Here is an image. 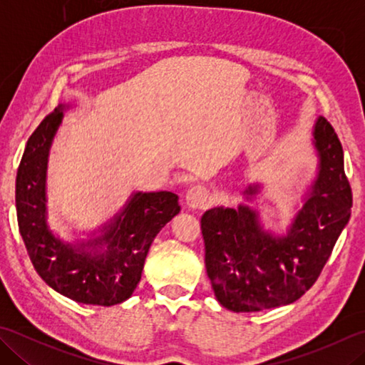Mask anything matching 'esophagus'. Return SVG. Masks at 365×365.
<instances>
[{"mask_svg": "<svg viewBox=\"0 0 365 365\" xmlns=\"http://www.w3.org/2000/svg\"><path fill=\"white\" fill-rule=\"evenodd\" d=\"M210 202V191L204 185H195L187 191V205L190 208H204Z\"/></svg>", "mask_w": 365, "mask_h": 365, "instance_id": "34e87169", "label": "esophagus"}]
</instances>
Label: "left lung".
<instances>
[{"label":"left lung","mask_w":365,"mask_h":365,"mask_svg":"<svg viewBox=\"0 0 365 365\" xmlns=\"http://www.w3.org/2000/svg\"><path fill=\"white\" fill-rule=\"evenodd\" d=\"M319 173L287 234L262 229L247 205L215 207L200 218L205 268L215 297L234 312H259L299 299L319 279L351 215L353 196L344 169V150L331 123L314 125ZM259 185H250L247 200Z\"/></svg>","instance_id":"obj_1"}]
</instances>
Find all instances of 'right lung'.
<instances>
[{
  "mask_svg": "<svg viewBox=\"0 0 365 365\" xmlns=\"http://www.w3.org/2000/svg\"><path fill=\"white\" fill-rule=\"evenodd\" d=\"M66 108H54L26 143L15 182L19 229L36 271L53 290L83 304L114 306L141 281L153 238L180 212L178 196L136 191L89 240L71 243L54 235L46 224V163Z\"/></svg>",
  "mask_w": 365,
  "mask_h": 365,
  "instance_id": "obj_1",
  "label": "right lung"
}]
</instances>
